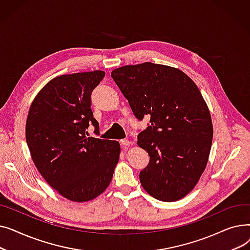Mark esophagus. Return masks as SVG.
Returning <instances> with one entry per match:
<instances>
[{
  "label": "esophagus",
  "instance_id": "esophagus-1",
  "mask_svg": "<svg viewBox=\"0 0 250 250\" xmlns=\"http://www.w3.org/2000/svg\"><path fill=\"white\" fill-rule=\"evenodd\" d=\"M130 141H128V140H126V139H124V140H121V145L122 146H124V147H126V146H129L130 145Z\"/></svg>",
  "mask_w": 250,
  "mask_h": 250
}]
</instances>
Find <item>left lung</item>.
<instances>
[{
    "instance_id": "8db88e82",
    "label": "left lung",
    "mask_w": 250,
    "mask_h": 250,
    "mask_svg": "<svg viewBox=\"0 0 250 250\" xmlns=\"http://www.w3.org/2000/svg\"><path fill=\"white\" fill-rule=\"evenodd\" d=\"M111 77L138 120L150 118L138 135V145L150 156L140 172L142 187L159 201L182 199L204 172L213 140L198 86L182 71L153 62L125 65Z\"/></svg>"
}]
</instances>
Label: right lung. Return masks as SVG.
I'll list each match as a JSON object with an SVG mask.
<instances>
[{
	"label": "right lung",
	"mask_w": 250,
	"mask_h": 250,
	"mask_svg": "<svg viewBox=\"0 0 250 250\" xmlns=\"http://www.w3.org/2000/svg\"><path fill=\"white\" fill-rule=\"evenodd\" d=\"M104 76L93 71L52 79L36 95L26 122V142L39 173L73 202L91 201L106 189L120 159V143L85 136L89 124L99 135L91 93Z\"/></svg>",
	"instance_id": "right-lung-1"
}]
</instances>
